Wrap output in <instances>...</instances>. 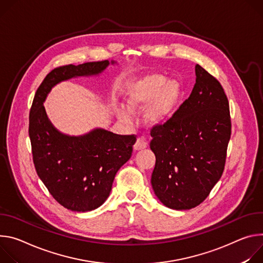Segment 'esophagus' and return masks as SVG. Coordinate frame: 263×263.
Returning a JSON list of instances; mask_svg holds the SVG:
<instances>
[{
  "mask_svg": "<svg viewBox=\"0 0 263 263\" xmlns=\"http://www.w3.org/2000/svg\"><path fill=\"white\" fill-rule=\"evenodd\" d=\"M147 147V143L144 141V139L142 138H138L135 145H134V151H141Z\"/></svg>",
  "mask_w": 263,
  "mask_h": 263,
  "instance_id": "34e87169",
  "label": "esophagus"
}]
</instances>
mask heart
Masks as SVG:
<instances>
[{
	"label": "heart",
	"instance_id": "heart-1",
	"mask_svg": "<svg viewBox=\"0 0 263 263\" xmlns=\"http://www.w3.org/2000/svg\"><path fill=\"white\" fill-rule=\"evenodd\" d=\"M182 86L179 82L167 81V78L160 74H151L144 76L130 87L127 105L130 110H138L155 99L144 111V121L151 126H156L163 124L170 118L182 97ZM118 116L124 122L130 120L128 109H120Z\"/></svg>",
	"mask_w": 263,
	"mask_h": 263
}]
</instances>
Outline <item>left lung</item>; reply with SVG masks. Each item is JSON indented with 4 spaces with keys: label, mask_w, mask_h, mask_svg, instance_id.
<instances>
[{
    "label": "left lung",
    "mask_w": 263,
    "mask_h": 263,
    "mask_svg": "<svg viewBox=\"0 0 263 263\" xmlns=\"http://www.w3.org/2000/svg\"><path fill=\"white\" fill-rule=\"evenodd\" d=\"M195 75L189 98L151 132L156 156L152 185L163 205L174 210L192 209L207 198L221 178L231 137L221 84L199 65Z\"/></svg>",
    "instance_id": "left-lung-1"
}]
</instances>
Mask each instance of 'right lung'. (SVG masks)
Listing matches in <instances>:
<instances>
[{
	"label": "right lung",
	"mask_w": 263,
	"mask_h": 263,
	"mask_svg": "<svg viewBox=\"0 0 263 263\" xmlns=\"http://www.w3.org/2000/svg\"><path fill=\"white\" fill-rule=\"evenodd\" d=\"M108 65V61H102L55 68L39 86L29 114L37 176L57 202L76 212L92 211L105 201L116 173L132 157L137 139L135 135H117L102 128L79 137L64 135L52 125L43 103L55 84L98 75Z\"/></svg>",
	"instance_id": "right-lung-1"
}]
</instances>
